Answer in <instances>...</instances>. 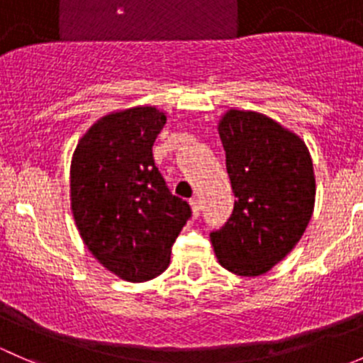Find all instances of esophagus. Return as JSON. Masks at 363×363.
I'll list each match as a JSON object with an SVG mask.
<instances>
[{
  "label": "esophagus",
  "mask_w": 363,
  "mask_h": 363,
  "mask_svg": "<svg viewBox=\"0 0 363 363\" xmlns=\"http://www.w3.org/2000/svg\"><path fill=\"white\" fill-rule=\"evenodd\" d=\"M189 205H191L193 216H195V218H199L200 211H202V202H200V199H191L189 200Z\"/></svg>",
  "instance_id": "obj_1"
}]
</instances>
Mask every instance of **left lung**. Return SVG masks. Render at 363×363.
Here are the masks:
<instances>
[{"instance_id":"1","label":"left lung","mask_w":363,"mask_h":363,"mask_svg":"<svg viewBox=\"0 0 363 363\" xmlns=\"http://www.w3.org/2000/svg\"><path fill=\"white\" fill-rule=\"evenodd\" d=\"M235 203L211 233L221 267L237 276H262L288 255L313 216V160L298 135L270 117L228 111L219 121Z\"/></svg>"}]
</instances>
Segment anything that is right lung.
Segmentation results:
<instances>
[{
	"label": "right lung",
	"mask_w": 363,
	"mask_h": 363,
	"mask_svg": "<svg viewBox=\"0 0 363 363\" xmlns=\"http://www.w3.org/2000/svg\"><path fill=\"white\" fill-rule=\"evenodd\" d=\"M167 123L156 107L101 117L77 144L69 168L72 212L94 258L131 283L160 276L182 226L186 200L172 195L152 158Z\"/></svg>",
	"instance_id": "1"
}]
</instances>
